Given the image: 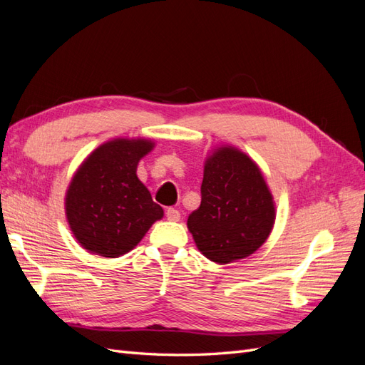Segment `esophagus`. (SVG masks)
Segmentation results:
<instances>
[{"mask_svg":"<svg viewBox=\"0 0 365 365\" xmlns=\"http://www.w3.org/2000/svg\"><path fill=\"white\" fill-rule=\"evenodd\" d=\"M165 217H168V220H170V222H178L180 217H181V213L176 208L170 207V208L165 210Z\"/></svg>","mask_w":365,"mask_h":365,"instance_id":"34e87169","label":"esophagus"}]
</instances>
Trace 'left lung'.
<instances>
[{"label":"left lung","mask_w":365,"mask_h":365,"mask_svg":"<svg viewBox=\"0 0 365 365\" xmlns=\"http://www.w3.org/2000/svg\"><path fill=\"white\" fill-rule=\"evenodd\" d=\"M274 220L259 165L233 146L215 149L204 164L201 205L187 219L197 250L219 264L245 259L264 244Z\"/></svg>","instance_id":"1"}]
</instances>
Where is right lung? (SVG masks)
Here are the masks:
<instances>
[{
	"label": "right lung",
	"instance_id": "1",
	"mask_svg": "<svg viewBox=\"0 0 365 365\" xmlns=\"http://www.w3.org/2000/svg\"><path fill=\"white\" fill-rule=\"evenodd\" d=\"M155 143L114 138L81 164L65 196L68 225L81 247L102 257H120L137 247L163 208L137 176L138 161Z\"/></svg>",
	"mask_w": 365,
	"mask_h": 365
}]
</instances>
